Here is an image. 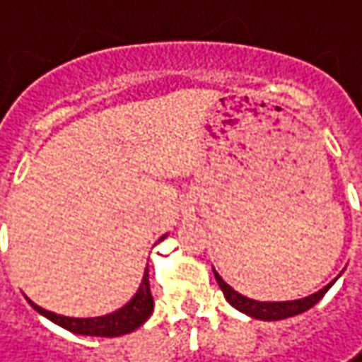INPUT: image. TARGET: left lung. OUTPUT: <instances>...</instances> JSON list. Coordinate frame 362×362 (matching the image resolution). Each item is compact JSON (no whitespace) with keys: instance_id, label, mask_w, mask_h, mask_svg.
<instances>
[{"instance_id":"1","label":"left lung","mask_w":362,"mask_h":362,"mask_svg":"<svg viewBox=\"0 0 362 362\" xmlns=\"http://www.w3.org/2000/svg\"><path fill=\"white\" fill-rule=\"evenodd\" d=\"M214 277L218 281V288L223 290L227 302L233 308L241 310L243 314H249L257 320H284V318H291V316H298L302 312H306L312 306H316L320 300L324 298V293L330 290L332 284H328L326 288L320 291L308 296L304 300H293V302H255V300H249L241 296L239 291H235L228 284H225V279L214 272Z\"/></svg>"}]
</instances>
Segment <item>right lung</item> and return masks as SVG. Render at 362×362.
Returning a JSON list of instances; mask_svg holds the SVG:
<instances>
[{"label":"right lung","mask_w":362,"mask_h":362,"mask_svg":"<svg viewBox=\"0 0 362 362\" xmlns=\"http://www.w3.org/2000/svg\"><path fill=\"white\" fill-rule=\"evenodd\" d=\"M34 310H38L42 316H46L48 320H52L58 326L71 330L74 334H85V337H121L127 332H134L135 328H139L141 324L150 318L151 310H153V298L150 290V274L146 267V274L141 279L139 290L132 298V302H127L125 306L99 318H66L54 312H48L44 308L32 304Z\"/></svg>","instance_id":"right-lung-1"}]
</instances>
